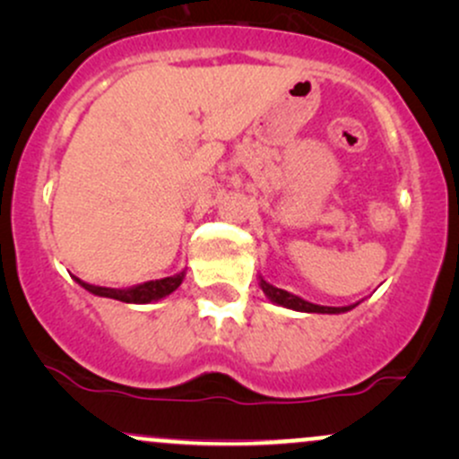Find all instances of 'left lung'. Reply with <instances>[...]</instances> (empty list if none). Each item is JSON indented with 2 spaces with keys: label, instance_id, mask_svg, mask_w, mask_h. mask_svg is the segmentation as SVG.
I'll use <instances>...</instances> for the list:
<instances>
[{
  "label": "left lung",
  "instance_id": "left-lung-1",
  "mask_svg": "<svg viewBox=\"0 0 459 459\" xmlns=\"http://www.w3.org/2000/svg\"><path fill=\"white\" fill-rule=\"evenodd\" d=\"M259 284L263 289V293H265L267 299L273 304H278V307H284V308H291V310H299V313H321V315H341V313H347V310L356 308L358 304H350V307H321V304H313L308 302V299L299 298V296H293V293L284 291V289H278L270 284L267 281H263V276H259Z\"/></svg>",
  "mask_w": 459,
  "mask_h": 459
}]
</instances>
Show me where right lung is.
Here are the masks:
<instances>
[{
	"label": "right lung",
	"mask_w": 459,
	"mask_h": 459,
	"mask_svg": "<svg viewBox=\"0 0 459 459\" xmlns=\"http://www.w3.org/2000/svg\"><path fill=\"white\" fill-rule=\"evenodd\" d=\"M183 278H186V270L175 273V276L160 278V281L140 282V284H134V287H127V289L97 287V284H88V282L79 281V278H75V281L82 284L86 291H91L92 296L112 298V299H118V302H127V304H149V302H157V299H163L166 296H170L172 291H177V289L181 287Z\"/></svg>",
	"instance_id": "right-lung-1"
}]
</instances>
